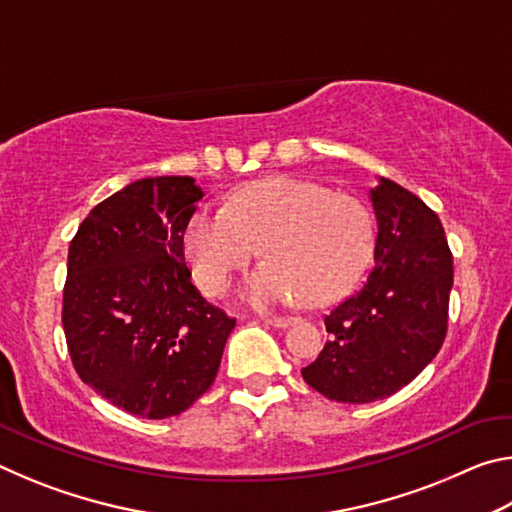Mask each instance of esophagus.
<instances>
[{
	"instance_id": "1",
	"label": "esophagus",
	"mask_w": 512,
	"mask_h": 512,
	"mask_svg": "<svg viewBox=\"0 0 512 512\" xmlns=\"http://www.w3.org/2000/svg\"><path fill=\"white\" fill-rule=\"evenodd\" d=\"M293 320L296 318H289V316H273V318H264V323H268V325H273V327H277V329H284V327H289Z\"/></svg>"
}]
</instances>
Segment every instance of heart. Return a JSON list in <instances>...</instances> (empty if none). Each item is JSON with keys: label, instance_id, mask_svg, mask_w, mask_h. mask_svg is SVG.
<instances>
[{"label": "heart", "instance_id": "obj_1", "mask_svg": "<svg viewBox=\"0 0 512 512\" xmlns=\"http://www.w3.org/2000/svg\"><path fill=\"white\" fill-rule=\"evenodd\" d=\"M257 246L259 264L241 284L253 307L327 305L352 289L370 262L375 225L368 207L296 178H268L230 198L225 210L201 207L183 232V253L198 287L219 296Z\"/></svg>", "mask_w": 512, "mask_h": 512}]
</instances>
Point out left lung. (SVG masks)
<instances>
[{"label": "left lung", "mask_w": 512, "mask_h": 512, "mask_svg": "<svg viewBox=\"0 0 512 512\" xmlns=\"http://www.w3.org/2000/svg\"><path fill=\"white\" fill-rule=\"evenodd\" d=\"M368 198L377 219L375 266L325 316L329 341L302 368L314 391L343 404L384 400L429 366L445 341L454 284L438 214L388 178H377Z\"/></svg>", "instance_id": "left-lung-1"}]
</instances>
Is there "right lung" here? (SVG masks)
Returning <instances> with one entry per match:
<instances>
[{"label":"right lung","mask_w":512,"mask_h":512,"mask_svg":"<svg viewBox=\"0 0 512 512\" xmlns=\"http://www.w3.org/2000/svg\"><path fill=\"white\" fill-rule=\"evenodd\" d=\"M203 196L189 176L135 180L94 207L69 244V357L83 384L140 418L187 411L235 329L185 266L183 232Z\"/></svg>","instance_id":"1"}]
</instances>
